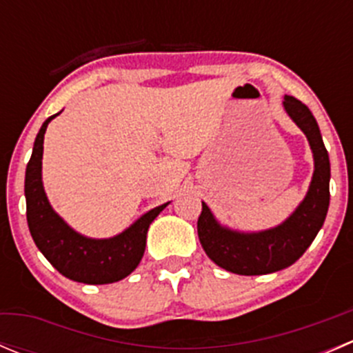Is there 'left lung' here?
Returning <instances> with one entry per match:
<instances>
[{"mask_svg": "<svg viewBox=\"0 0 353 353\" xmlns=\"http://www.w3.org/2000/svg\"><path fill=\"white\" fill-rule=\"evenodd\" d=\"M283 108L304 131L314 157L311 186L301 205L283 223L261 232H237L220 225L208 206L198 219V237L215 265L237 275H266L294 265L323 227L330 206V157L319 126L307 105L285 95Z\"/></svg>", "mask_w": 353, "mask_h": 353, "instance_id": "1", "label": "left lung"}]
</instances>
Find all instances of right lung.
<instances>
[{"mask_svg":"<svg viewBox=\"0 0 353 353\" xmlns=\"http://www.w3.org/2000/svg\"><path fill=\"white\" fill-rule=\"evenodd\" d=\"M58 114L48 117L39 130L25 170L28 230L39 251L66 279L88 285L119 282L141 261L148 227L169 203L147 212L124 232L109 239H90L71 229L52 210L42 186L44 133Z\"/></svg>","mask_w":353,"mask_h":353,"instance_id":"add662e5","label":"right lung"}]
</instances>
